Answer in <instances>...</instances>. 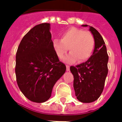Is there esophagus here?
<instances>
[{
	"mask_svg": "<svg viewBox=\"0 0 122 122\" xmlns=\"http://www.w3.org/2000/svg\"><path fill=\"white\" fill-rule=\"evenodd\" d=\"M66 69L67 71H70V66H69V65H66Z\"/></svg>",
	"mask_w": 122,
	"mask_h": 122,
	"instance_id": "34e87169",
	"label": "esophagus"
}]
</instances>
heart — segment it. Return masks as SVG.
Returning <instances> with one entry per match:
<instances>
[{"instance_id":"obj_1","label":"heart","mask_w":122,"mask_h":122,"mask_svg":"<svg viewBox=\"0 0 122 122\" xmlns=\"http://www.w3.org/2000/svg\"><path fill=\"white\" fill-rule=\"evenodd\" d=\"M53 48L59 58L63 59L67 53L71 52L65 60L67 63H79L87 61L92 56L95 47L93 35L89 31L79 28L71 27L61 34V39H55Z\"/></svg>"}]
</instances>
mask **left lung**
Wrapping results in <instances>:
<instances>
[{
	"mask_svg": "<svg viewBox=\"0 0 122 122\" xmlns=\"http://www.w3.org/2000/svg\"><path fill=\"white\" fill-rule=\"evenodd\" d=\"M90 30L95 38L93 55L85 63L70 67L74 76L75 95L77 99L82 102H93L100 97L108 74V56L105 41L95 28L90 27Z\"/></svg>",
	"mask_w": 122,
	"mask_h": 122,
	"instance_id": "obj_1",
	"label": "left lung"
}]
</instances>
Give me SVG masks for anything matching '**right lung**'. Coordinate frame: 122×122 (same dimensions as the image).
I'll return each mask as SVG.
<instances>
[{
	"instance_id": "obj_1",
	"label": "right lung",
	"mask_w": 122,
	"mask_h": 122,
	"mask_svg": "<svg viewBox=\"0 0 122 122\" xmlns=\"http://www.w3.org/2000/svg\"><path fill=\"white\" fill-rule=\"evenodd\" d=\"M50 23H41L23 36L15 56V76L23 94L32 102L50 99L53 86L65 72L53 48Z\"/></svg>"
}]
</instances>
